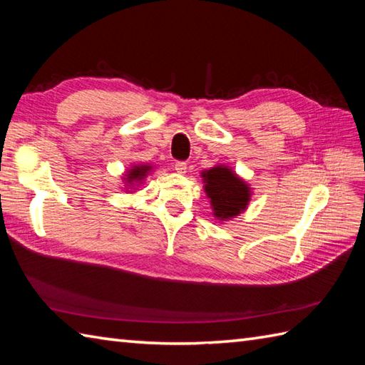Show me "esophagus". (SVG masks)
I'll return each instance as SVG.
<instances>
[{"instance_id":"esophagus-1","label":"esophagus","mask_w":365,"mask_h":365,"mask_svg":"<svg viewBox=\"0 0 365 365\" xmlns=\"http://www.w3.org/2000/svg\"><path fill=\"white\" fill-rule=\"evenodd\" d=\"M174 169H175L177 174H185V173H187V163H185V161H177L175 165H174Z\"/></svg>"}]
</instances>
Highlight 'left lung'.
Wrapping results in <instances>:
<instances>
[{
    "mask_svg": "<svg viewBox=\"0 0 365 365\" xmlns=\"http://www.w3.org/2000/svg\"><path fill=\"white\" fill-rule=\"evenodd\" d=\"M200 178L216 221H232L246 212L254 195L252 188L230 166L216 165L204 169Z\"/></svg>",
    "mask_w": 365,
    "mask_h": 365,
    "instance_id": "left-lung-1",
    "label": "left lung"
}]
</instances>
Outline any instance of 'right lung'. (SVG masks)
I'll return each mask as SVG.
<instances>
[{
    "mask_svg": "<svg viewBox=\"0 0 365 365\" xmlns=\"http://www.w3.org/2000/svg\"><path fill=\"white\" fill-rule=\"evenodd\" d=\"M155 165H150V163H139V165H130V168H127L123 170V174L120 175V190L127 195H135L138 191V188L141 187L144 183V180L149 177L153 170H155Z\"/></svg>",
    "mask_w": 365,
    "mask_h": 365,
    "instance_id": "right-lung-1",
    "label": "right lung"
}]
</instances>
